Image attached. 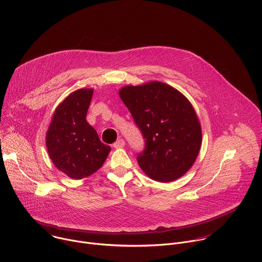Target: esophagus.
<instances>
[{
	"instance_id": "34e87169",
	"label": "esophagus",
	"mask_w": 262,
	"mask_h": 262,
	"mask_svg": "<svg viewBox=\"0 0 262 262\" xmlns=\"http://www.w3.org/2000/svg\"><path fill=\"white\" fill-rule=\"evenodd\" d=\"M124 145H125V142H124L122 139H119V140H117V141L113 144V147H114V148H122V147H124Z\"/></svg>"
}]
</instances>
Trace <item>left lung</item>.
Listing matches in <instances>:
<instances>
[{
	"mask_svg": "<svg viewBox=\"0 0 262 262\" xmlns=\"http://www.w3.org/2000/svg\"><path fill=\"white\" fill-rule=\"evenodd\" d=\"M119 96L145 139V149L137 158L145 174L170 182L188 172L202 140L199 119L188 98L157 81L125 86Z\"/></svg>",
	"mask_w": 262,
	"mask_h": 262,
	"instance_id": "8db88e82",
	"label": "left lung"
}]
</instances>
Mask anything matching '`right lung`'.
Listing matches in <instances>:
<instances>
[{"instance_id":"1","label":"right lung","mask_w":262,"mask_h":262,"mask_svg":"<svg viewBox=\"0 0 262 262\" xmlns=\"http://www.w3.org/2000/svg\"><path fill=\"white\" fill-rule=\"evenodd\" d=\"M92 95L93 89L70 93L57 106L47 133V148L52 162L73 179L96 172L111 150L86 120Z\"/></svg>"}]
</instances>
